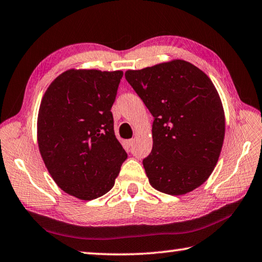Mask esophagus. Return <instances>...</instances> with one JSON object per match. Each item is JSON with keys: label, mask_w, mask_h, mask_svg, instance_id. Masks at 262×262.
I'll use <instances>...</instances> for the list:
<instances>
[{"label": "esophagus", "mask_w": 262, "mask_h": 262, "mask_svg": "<svg viewBox=\"0 0 262 262\" xmlns=\"http://www.w3.org/2000/svg\"><path fill=\"white\" fill-rule=\"evenodd\" d=\"M134 142H135V140H134V139H132V140H128V141H127V144H128V147H132V145L134 144Z\"/></svg>", "instance_id": "1"}]
</instances>
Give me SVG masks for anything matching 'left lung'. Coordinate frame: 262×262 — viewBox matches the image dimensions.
Returning <instances> with one entry per match:
<instances>
[{
  "instance_id": "left-lung-1",
  "label": "left lung",
  "mask_w": 262,
  "mask_h": 262,
  "mask_svg": "<svg viewBox=\"0 0 262 262\" xmlns=\"http://www.w3.org/2000/svg\"><path fill=\"white\" fill-rule=\"evenodd\" d=\"M125 76L155 119L152 150L143 159L150 185L170 195L192 192L214 171L224 141L215 85L201 69L178 59L127 70Z\"/></svg>"
}]
</instances>
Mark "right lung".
I'll return each instance as SVG.
<instances>
[{
	"mask_svg": "<svg viewBox=\"0 0 262 262\" xmlns=\"http://www.w3.org/2000/svg\"><path fill=\"white\" fill-rule=\"evenodd\" d=\"M122 75L121 70H66L41 99L39 151L56 185L79 200L107 193L127 158L111 112Z\"/></svg>",
	"mask_w": 262,
	"mask_h": 262,
	"instance_id": "1",
	"label": "right lung"
}]
</instances>
